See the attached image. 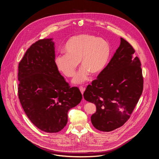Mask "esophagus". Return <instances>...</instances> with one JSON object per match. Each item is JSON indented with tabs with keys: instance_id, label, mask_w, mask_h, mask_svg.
Masks as SVG:
<instances>
[{
	"instance_id": "1",
	"label": "esophagus",
	"mask_w": 159,
	"mask_h": 159,
	"mask_svg": "<svg viewBox=\"0 0 159 159\" xmlns=\"http://www.w3.org/2000/svg\"><path fill=\"white\" fill-rule=\"evenodd\" d=\"M79 89H80V91L81 93H82V95H83V93H84V91H85V88L83 87H79Z\"/></svg>"
}]
</instances>
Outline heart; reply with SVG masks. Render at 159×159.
Wrapping results in <instances>:
<instances>
[{"label":"heart","mask_w":159,"mask_h":159,"mask_svg":"<svg viewBox=\"0 0 159 159\" xmlns=\"http://www.w3.org/2000/svg\"><path fill=\"white\" fill-rule=\"evenodd\" d=\"M64 49L66 53L57 55L55 65L64 76L73 78L80 61L83 68L74 80L76 84L87 81L89 74L96 75L101 72L111 54V47L106 39L88 34L70 38Z\"/></svg>","instance_id":"b5f03b06"}]
</instances>
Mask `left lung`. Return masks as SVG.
Instances as JSON below:
<instances>
[{
  "instance_id": "obj_1",
  "label": "left lung",
  "mask_w": 159,
  "mask_h": 159,
  "mask_svg": "<svg viewBox=\"0 0 159 159\" xmlns=\"http://www.w3.org/2000/svg\"><path fill=\"white\" fill-rule=\"evenodd\" d=\"M135 50L120 38L107 66L83 96L96 105L97 111L91 117L93 126L102 132H110L122 126L129 119L143 90L141 62L133 54Z\"/></svg>"
}]
</instances>
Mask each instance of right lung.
<instances>
[{"label":"right lung","instance_id":"1","mask_svg":"<svg viewBox=\"0 0 159 159\" xmlns=\"http://www.w3.org/2000/svg\"><path fill=\"white\" fill-rule=\"evenodd\" d=\"M52 39H39L27 49L18 66V97L27 117L47 133L61 130L68 111L80 102L78 87L70 88L55 65Z\"/></svg>","mask_w":159,"mask_h":159}]
</instances>
